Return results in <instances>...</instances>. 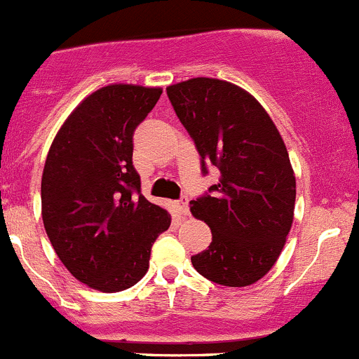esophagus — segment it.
<instances>
[{
  "label": "esophagus",
  "mask_w": 359,
  "mask_h": 359,
  "mask_svg": "<svg viewBox=\"0 0 359 359\" xmlns=\"http://www.w3.org/2000/svg\"><path fill=\"white\" fill-rule=\"evenodd\" d=\"M178 209L183 216H188V198L187 197H181L178 201Z\"/></svg>",
  "instance_id": "34e87169"
}]
</instances>
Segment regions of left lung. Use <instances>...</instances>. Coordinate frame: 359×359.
Wrapping results in <instances>:
<instances>
[{
    "mask_svg": "<svg viewBox=\"0 0 359 359\" xmlns=\"http://www.w3.org/2000/svg\"><path fill=\"white\" fill-rule=\"evenodd\" d=\"M165 90L202 171L204 162L219 169L212 195L190 202L212 233L191 265L216 285H253L274 267L293 223L297 181L285 141L264 106L230 81L190 78Z\"/></svg>",
    "mask_w": 359,
    "mask_h": 359,
    "instance_id": "left-lung-1",
    "label": "left lung"
}]
</instances>
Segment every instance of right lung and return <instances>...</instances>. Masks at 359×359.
Listing matches in <instances>:
<instances>
[{"instance_id":"right-lung-1","label":"right lung","mask_w":359,"mask_h":359,"mask_svg":"<svg viewBox=\"0 0 359 359\" xmlns=\"http://www.w3.org/2000/svg\"><path fill=\"white\" fill-rule=\"evenodd\" d=\"M161 87L111 83L64 120L41 176V218L64 267L88 288L122 292L143 279L171 215L141 194L134 129Z\"/></svg>"}]
</instances>
